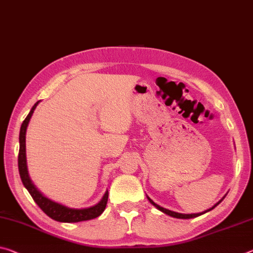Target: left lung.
Here are the masks:
<instances>
[{"instance_id":"obj_1","label":"left lung","mask_w":253,"mask_h":253,"mask_svg":"<svg viewBox=\"0 0 253 253\" xmlns=\"http://www.w3.org/2000/svg\"><path fill=\"white\" fill-rule=\"evenodd\" d=\"M148 198V197H147ZM225 198V196H224V197L219 200L218 203H216L215 205L211 207V208H210V210H207V211H202V213H197V214H181V213H177V211H169V210H167V208H163V207H161V206H159V205H156V204L153 202V200L152 199H150L148 198V200H150V203L152 204V205L153 206H155L156 208H158L159 211H163L164 214H167V215H169V216H172V217H175V218H183V219H187V218H194V217H197V216H200V215H203V214H205V213H207V211H211V210H214V208L218 205V204L222 202V200Z\"/></svg>"}]
</instances>
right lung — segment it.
<instances>
[{
  "label": "right lung",
  "mask_w": 253,
  "mask_h": 253,
  "mask_svg": "<svg viewBox=\"0 0 253 253\" xmlns=\"http://www.w3.org/2000/svg\"><path fill=\"white\" fill-rule=\"evenodd\" d=\"M38 102H36L34 107L31 108V110L26 119L23 120L21 128H20V135H19V143H20V148H19V156H18V166H19V173L20 178H21V181L23 186L27 188V190L29 191L31 197L34 198L35 203L42 208V211L46 215L49 216L50 218H53L57 222H63V223H76V222H82V220H89L93 219L98 216L101 215L105 211L108 202V195L109 192L108 190L106 194L103 195L102 199L97 204V205L89 207V208H81V210H75V208H70L61 204L55 203L53 200L48 199L45 197L42 192H40L37 188L35 187V184L31 181L29 177V173H28V168H27V159H26V131L28 124L30 122L31 116H33L36 107L38 106Z\"/></svg>",
  "instance_id": "right-lung-1"
}]
</instances>
